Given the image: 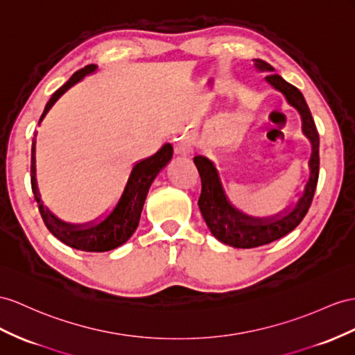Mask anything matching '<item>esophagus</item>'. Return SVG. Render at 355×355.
I'll list each match as a JSON object with an SVG mask.
<instances>
[{
	"mask_svg": "<svg viewBox=\"0 0 355 355\" xmlns=\"http://www.w3.org/2000/svg\"><path fill=\"white\" fill-rule=\"evenodd\" d=\"M174 150L178 156H190L192 154V139H190V136L183 135L177 138L174 142Z\"/></svg>",
	"mask_w": 355,
	"mask_h": 355,
	"instance_id": "obj_1",
	"label": "esophagus"
}]
</instances>
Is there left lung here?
<instances>
[{"label": "left lung", "instance_id": "1", "mask_svg": "<svg viewBox=\"0 0 355 355\" xmlns=\"http://www.w3.org/2000/svg\"><path fill=\"white\" fill-rule=\"evenodd\" d=\"M253 62H255L257 70L270 73L266 76L267 83L280 91L285 96L286 102L298 111L302 116V132L311 141L312 153L309 159V178L298 201L295 205L288 207L284 211L270 217H252L235 208L225 193L214 162L204 156H196L193 159L202 183L198 205L208 230L220 243L239 249L264 246V244L285 237L286 234L295 230L312 204L318 184V174H320V136H318L315 121L302 91L275 73V69L268 62L258 58L253 60Z\"/></svg>", "mask_w": 355, "mask_h": 355}]
</instances>
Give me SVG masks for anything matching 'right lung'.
Segmentation results:
<instances>
[{"label":"right lung","instance_id":"obj_1","mask_svg":"<svg viewBox=\"0 0 355 355\" xmlns=\"http://www.w3.org/2000/svg\"><path fill=\"white\" fill-rule=\"evenodd\" d=\"M97 66L89 64L84 69L78 70L73 73L67 83L58 88L55 93L52 94L49 102L44 106V111L40 116V121L49 109L55 105L57 100L70 89L79 80H83L87 75L96 71ZM35 136V135H34ZM172 145L165 144L163 147L153 154L151 157L142 159L138 163H135L132 168V172L127 180L125 187L123 193L118 199L116 205L112 208V211L106 214L102 219H97L88 223L83 225H75V223H67L64 220L58 219V217L49 211L48 207H44L40 198L39 192V184H37V172H35V138L33 139V148H31V187L35 201L39 204V210L42 214V219L46 225L49 232L57 237L61 243L67 244V246L84 250V252H107L120 248L129 240L133 232L136 231L139 225L141 213L145 204V199H147L148 190L153 184L154 178L159 175V172L165 168L169 160L172 159Z\"/></svg>","mask_w":355,"mask_h":355}]
</instances>
